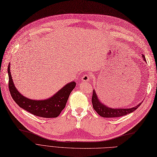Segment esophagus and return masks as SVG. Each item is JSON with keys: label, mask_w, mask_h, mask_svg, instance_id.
<instances>
[{"label": "esophagus", "mask_w": 157, "mask_h": 157, "mask_svg": "<svg viewBox=\"0 0 157 157\" xmlns=\"http://www.w3.org/2000/svg\"><path fill=\"white\" fill-rule=\"evenodd\" d=\"M81 80L83 82H89L90 80V75H84L82 77Z\"/></svg>", "instance_id": "1"}]
</instances>
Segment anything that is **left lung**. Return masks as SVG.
Masks as SVG:
<instances>
[{
  "label": "left lung",
  "instance_id": "obj_1",
  "mask_svg": "<svg viewBox=\"0 0 157 157\" xmlns=\"http://www.w3.org/2000/svg\"><path fill=\"white\" fill-rule=\"evenodd\" d=\"M142 57H143L144 60L146 61L145 56L142 55ZM92 102L94 110L97 112L99 115L105 118H115L126 115L128 114L134 112L135 110H136L141 104V103H140L136 106L129 109H114L108 107L106 105L102 103L99 101L95 90H93Z\"/></svg>",
  "mask_w": 157,
  "mask_h": 157
}]
</instances>
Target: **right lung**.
I'll use <instances>...</instances> for the list:
<instances>
[{
    "mask_svg": "<svg viewBox=\"0 0 157 157\" xmlns=\"http://www.w3.org/2000/svg\"><path fill=\"white\" fill-rule=\"evenodd\" d=\"M8 86L11 96L17 105L35 116L43 118H56L65 108L71 92L75 88L76 82H71L65 85L53 96L43 100H35L23 96L17 91L13 84L10 73V64L8 67Z\"/></svg>",
    "mask_w": 157,
    "mask_h": 157,
    "instance_id": "1",
    "label": "right lung"
}]
</instances>
